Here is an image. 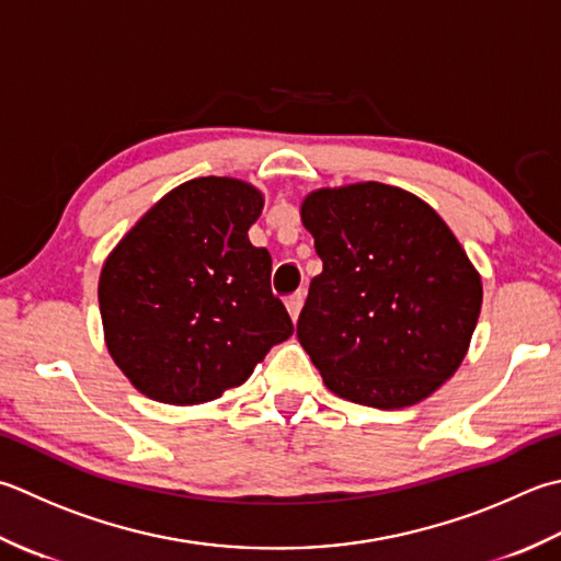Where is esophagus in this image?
<instances>
[{"label":"esophagus","instance_id":"34e87169","mask_svg":"<svg viewBox=\"0 0 561 561\" xmlns=\"http://www.w3.org/2000/svg\"><path fill=\"white\" fill-rule=\"evenodd\" d=\"M304 299H306L304 291H296V294H291L289 299H287V311H289V316H291V321H296V318H299Z\"/></svg>","mask_w":561,"mask_h":561}]
</instances>
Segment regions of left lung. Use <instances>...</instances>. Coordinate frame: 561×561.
<instances>
[{
    "label": "left lung",
    "mask_w": 561,
    "mask_h": 561,
    "mask_svg": "<svg viewBox=\"0 0 561 561\" xmlns=\"http://www.w3.org/2000/svg\"><path fill=\"white\" fill-rule=\"evenodd\" d=\"M301 224L323 272L296 335L335 397L405 409L462 365L481 277L431 204L381 182L306 194Z\"/></svg>",
    "instance_id": "1"
}]
</instances>
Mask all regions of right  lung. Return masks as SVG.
Listing matches in <instances>:
<instances>
[{"label":"right lung","instance_id":"right-lung-1","mask_svg":"<svg viewBox=\"0 0 561 561\" xmlns=\"http://www.w3.org/2000/svg\"><path fill=\"white\" fill-rule=\"evenodd\" d=\"M262 206L265 194L243 180L196 178L108 252L99 274L104 343L148 399L214 401L294 333L270 289V252L248 238Z\"/></svg>","mask_w":561,"mask_h":561}]
</instances>
